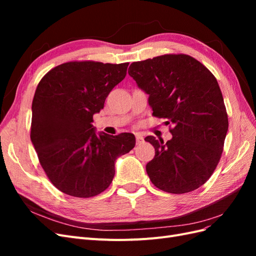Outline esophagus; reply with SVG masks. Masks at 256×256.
I'll return each mask as SVG.
<instances>
[{
	"label": "esophagus",
	"mask_w": 256,
	"mask_h": 256,
	"mask_svg": "<svg viewBox=\"0 0 256 256\" xmlns=\"http://www.w3.org/2000/svg\"><path fill=\"white\" fill-rule=\"evenodd\" d=\"M136 144H141L144 142V138L141 134H136Z\"/></svg>",
	"instance_id": "esophagus-1"
}]
</instances>
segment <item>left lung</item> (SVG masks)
Instances as JSON below:
<instances>
[{
	"mask_svg": "<svg viewBox=\"0 0 256 256\" xmlns=\"http://www.w3.org/2000/svg\"><path fill=\"white\" fill-rule=\"evenodd\" d=\"M128 74L148 94L152 115L174 128L172 138H145L154 148L146 164L150 180L174 194L203 186L219 164L228 120L214 76L187 54H164L130 65Z\"/></svg>",
	"mask_w": 256,
	"mask_h": 256,
	"instance_id": "obj_1",
	"label": "left lung"
}]
</instances>
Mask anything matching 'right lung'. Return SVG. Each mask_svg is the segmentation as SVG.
<instances>
[{"label": "right lung", "instance_id": "1", "mask_svg": "<svg viewBox=\"0 0 256 256\" xmlns=\"http://www.w3.org/2000/svg\"><path fill=\"white\" fill-rule=\"evenodd\" d=\"M128 65L67 62L37 85L30 140L46 175L68 196L86 198L104 192L113 180L115 160L136 145L132 134H97L92 125Z\"/></svg>", "mask_w": 256, "mask_h": 256}]
</instances>
